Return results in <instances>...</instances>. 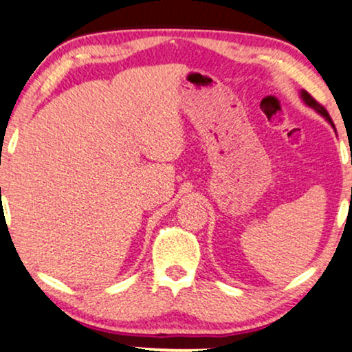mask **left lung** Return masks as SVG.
<instances>
[{
  "label": "left lung",
  "mask_w": 352,
  "mask_h": 352,
  "mask_svg": "<svg viewBox=\"0 0 352 352\" xmlns=\"http://www.w3.org/2000/svg\"><path fill=\"white\" fill-rule=\"evenodd\" d=\"M300 94H302V99H304V100H305V104H307V105H310V107H312V109H315V110H317V112H318V113H322V115H323V117H324V118H327V120H328V122H330V123L333 124V120L330 118V113H328V112H327V109H324V107H323L322 104H318V102H317V100H315V99H314V97H312V96H310V94H309V92H307V91H302V92H300ZM333 128H335V124H333Z\"/></svg>",
  "instance_id": "obj_1"
}]
</instances>
